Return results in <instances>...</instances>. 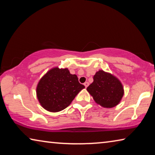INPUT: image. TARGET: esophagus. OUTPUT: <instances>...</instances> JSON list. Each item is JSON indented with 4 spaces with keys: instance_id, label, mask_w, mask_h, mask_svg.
<instances>
[{
    "instance_id": "esophagus-1",
    "label": "esophagus",
    "mask_w": 155,
    "mask_h": 155,
    "mask_svg": "<svg viewBox=\"0 0 155 155\" xmlns=\"http://www.w3.org/2000/svg\"><path fill=\"white\" fill-rule=\"evenodd\" d=\"M84 85H85V87H87V86L89 85V83L88 82H85L84 83Z\"/></svg>"
}]
</instances>
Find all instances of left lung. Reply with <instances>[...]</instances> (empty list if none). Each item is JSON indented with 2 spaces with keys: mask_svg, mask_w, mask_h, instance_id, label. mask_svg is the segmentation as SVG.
I'll return each mask as SVG.
<instances>
[{
  "mask_svg": "<svg viewBox=\"0 0 155 155\" xmlns=\"http://www.w3.org/2000/svg\"><path fill=\"white\" fill-rule=\"evenodd\" d=\"M93 78V83L87 90L94 101L104 108L117 106L124 93L121 81L111 73L101 70L96 72Z\"/></svg>",
  "mask_w": 155,
  "mask_h": 155,
  "instance_id": "1",
  "label": "left lung"
}]
</instances>
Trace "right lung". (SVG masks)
I'll return each mask as SVG.
<instances>
[{
	"mask_svg": "<svg viewBox=\"0 0 155 155\" xmlns=\"http://www.w3.org/2000/svg\"><path fill=\"white\" fill-rule=\"evenodd\" d=\"M84 88L85 86L78 82L77 76L70 74L68 68L54 67L39 81L36 94L44 109L58 112L69 106Z\"/></svg>",
	"mask_w": 155,
	"mask_h": 155,
	"instance_id": "1",
	"label": "right lung"
}]
</instances>
